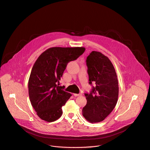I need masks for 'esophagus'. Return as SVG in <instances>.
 <instances>
[{
  "instance_id": "1",
  "label": "esophagus",
  "mask_w": 150,
  "mask_h": 150,
  "mask_svg": "<svg viewBox=\"0 0 150 150\" xmlns=\"http://www.w3.org/2000/svg\"><path fill=\"white\" fill-rule=\"evenodd\" d=\"M74 95L75 96H81L82 95L81 93H74Z\"/></svg>"
}]
</instances>
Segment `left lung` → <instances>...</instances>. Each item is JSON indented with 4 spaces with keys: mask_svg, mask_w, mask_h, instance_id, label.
<instances>
[{
    "mask_svg": "<svg viewBox=\"0 0 150 150\" xmlns=\"http://www.w3.org/2000/svg\"><path fill=\"white\" fill-rule=\"evenodd\" d=\"M89 83H95L89 93L82 115L91 123L103 121L115 108L118 97V82L115 68L109 58L99 52L92 51L86 58Z\"/></svg>",
    "mask_w": 150,
    "mask_h": 150,
    "instance_id": "8db88e82",
    "label": "left lung"
}]
</instances>
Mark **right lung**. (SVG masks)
Instances as JSON below:
<instances>
[{"mask_svg": "<svg viewBox=\"0 0 150 150\" xmlns=\"http://www.w3.org/2000/svg\"><path fill=\"white\" fill-rule=\"evenodd\" d=\"M83 47H53L43 52L34 64L28 82L29 96L38 116L47 122L59 119L62 107L72 95L59 86L68 62L85 52Z\"/></svg>", "mask_w": 150, "mask_h": 150, "instance_id": "obj_1", "label": "right lung"}]
</instances>
